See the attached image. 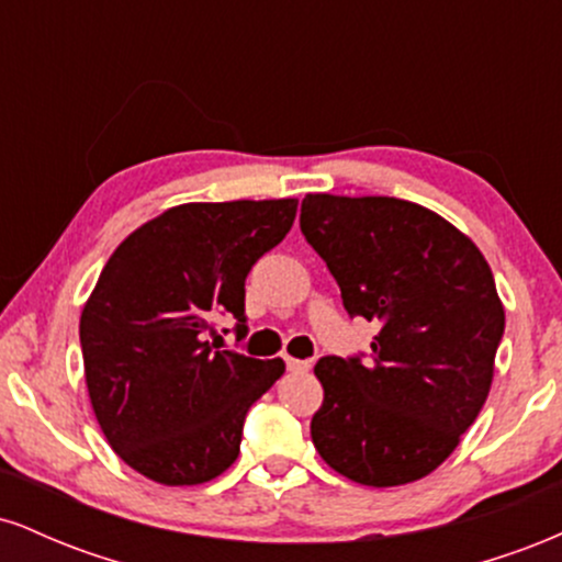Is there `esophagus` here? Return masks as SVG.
I'll use <instances>...</instances> for the list:
<instances>
[{
	"instance_id": "obj_1",
	"label": "esophagus",
	"mask_w": 562,
	"mask_h": 562,
	"mask_svg": "<svg viewBox=\"0 0 562 562\" xmlns=\"http://www.w3.org/2000/svg\"><path fill=\"white\" fill-rule=\"evenodd\" d=\"M285 364H288L290 372H308V370H312V364L303 362V359H293V357H288Z\"/></svg>"
}]
</instances>
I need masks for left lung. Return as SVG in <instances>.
Masks as SVG:
<instances>
[{
  "label": "left lung",
  "mask_w": 562,
  "mask_h": 562,
  "mask_svg": "<svg viewBox=\"0 0 562 562\" xmlns=\"http://www.w3.org/2000/svg\"><path fill=\"white\" fill-rule=\"evenodd\" d=\"M301 232L351 317L378 322L372 353L314 367L325 402L312 441L364 486L420 481L457 449L494 380L505 306L465 232L425 205L308 192Z\"/></svg>",
  "instance_id": "1"
}]
</instances>
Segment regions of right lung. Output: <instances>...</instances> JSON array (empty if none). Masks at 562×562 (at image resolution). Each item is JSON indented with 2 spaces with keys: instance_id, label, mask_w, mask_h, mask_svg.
<instances>
[{
  "instance_id": "obj_1",
  "label": "right lung",
  "mask_w": 562,
  "mask_h": 562,
  "mask_svg": "<svg viewBox=\"0 0 562 562\" xmlns=\"http://www.w3.org/2000/svg\"><path fill=\"white\" fill-rule=\"evenodd\" d=\"M299 200L182 203L108 259L83 303L89 402L115 454L164 486H198L240 454L248 406L285 372L211 344L214 319L245 333V277L293 227Z\"/></svg>"
}]
</instances>
